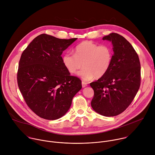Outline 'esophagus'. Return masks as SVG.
Here are the masks:
<instances>
[{
  "instance_id": "1",
  "label": "esophagus",
  "mask_w": 155,
  "mask_h": 155,
  "mask_svg": "<svg viewBox=\"0 0 155 155\" xmlns=\"http://www.w3.org/2000/svg\"><path fill=\"white\" fill-rule=\"evenodd\" d=\"M81 85H82V87H86V86H87V83H86V82H84V81H82L81 82Z\"/></svg>"
}]
</instances>
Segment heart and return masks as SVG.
<instances>
[{"instance_id":"heart-1","label":"heart","mask_w":155,"mask_h":155,"mask_svg":"<svg viewBox=\"0 0 155 155\" xmlns=\"http://www.w3.org/2000/svg\"><path fill=\"white\" fill-rule=\"evenodd\" d=\"M113 51L108 45H99L91 41H84L75 48V54L65 53L62 58L64 67L72 74L82 67L77 75L87 81L104 76L111 67Z\"/></svg>"}]
</instances>
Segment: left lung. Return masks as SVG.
<instances>
[{
    "mask_svg": "<svg viewBox=\"0 0 155 155\" xmlns=\"http://www.w3.org/2000/svg\"><path fill=\"white\" fill-rule=\"evenodd\" d=\"M112 42L113 59L108 72L90 83L94 94L91 105L97 114L117 116L127 108L140 85V64L131 44L123 36L111 33L102 38Z\"/></svg>",
    "mask_w": 155,
    "mask_h": 155,
    "instance_id": "left-lung-1",
    "label": "left lung"
}]
</instances>
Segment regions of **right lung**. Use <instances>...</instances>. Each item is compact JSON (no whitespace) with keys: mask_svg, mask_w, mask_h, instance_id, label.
I'll list each match as a JSON object with an SVG mask.
<instances>
[{"mask_svg":"<svg viewBox=\"0 0 155 155\" xmlns=\"http://www.w3.org/2000/svg\"><path fill=\"white\" fill-rule=\"evenodd\" d=\"M61 39L43 34L21 54L18 84L27 105L40 117L54 120L68 112L81 80L64 67L61 54L77 40Z\"/></svg>","mask_w":155,"mask_h":155,"instance_id":"add662e5","label":"right lung"}]
</instances>
